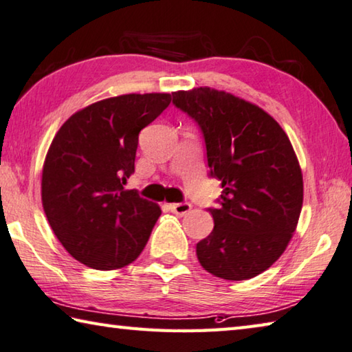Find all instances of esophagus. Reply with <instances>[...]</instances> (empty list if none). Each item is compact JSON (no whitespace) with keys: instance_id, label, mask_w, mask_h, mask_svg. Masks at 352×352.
<instances>
[{"instance_id":"esophagus-1","label":"esophagus","mask_w":352,"mask_h":352,"mask_svg":"<svg viewBox=\"0 0 352 352\" xmlns=\"http://www.w3.org/2000/svg\"><path fill=\"white\" fill-rule=\"evenodd\" d=\"M170 210L177 217H184L192 210V204L190 202H176V204H170Z\"/></svg>"}]
</instances>
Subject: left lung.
Wrapping results in <instances>:
<instances>
[{
	"instance_id": "left-lung-1",
	"label": "left lung",
	"mask_w": 352,
	"mask_h": 352,
	"mask_svg": "<svg viewBox=\"0 0 352 352\" xmlns=\"http://www.w3.org/2000/svg\"><path fill=\"white\" fill-rule=\"evenodd\" d=\"M198 122L210 175L221 181L214 227L196 244L207 272L241 281L263 274L286 250L303 206V175L285 129L244 98L201 86L173 92Z\"/></svg>"
}]
</instances>
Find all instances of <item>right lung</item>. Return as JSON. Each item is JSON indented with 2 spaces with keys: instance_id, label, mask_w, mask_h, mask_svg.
Masks as SVG:
<instances>
[{
  "instance_id": "obj_1",
  "label": "right lung",
  "mask_w": 352,
  "mask_h": 352,
  "mask_svg": "<svg viewBox=\"0 0 352 352\" xmlns=\"http://www.w3.org/2000/svg\"><path fill=\"white\" fill-rule=\"evenodd\" d=\"M170 102L166 92L109 97L77 111L55 134L43 165V208L61 245L85 266L125 267L148 243L160 207L123 186L140 129Z\"/></svg>"
}]
</instances>
